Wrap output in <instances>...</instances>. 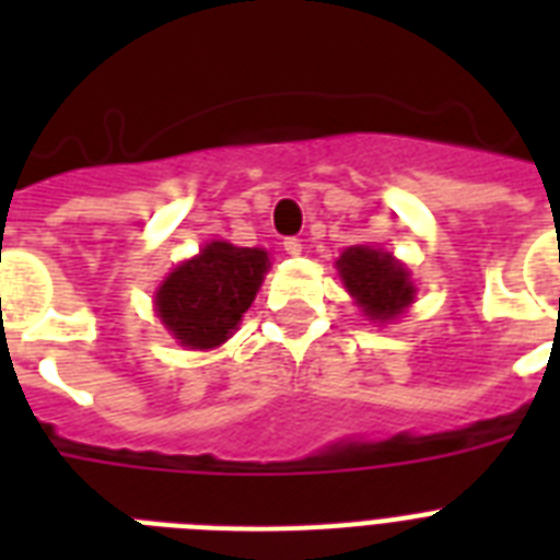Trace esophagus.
<instances>
[{
    "label": "esophagus",
    "mask_w": 560,
    "mask_h": 560,
    "mask_svg": "<svg viewBox=\"0 0 560 560\" xmlns=\"http://www.w3.org/2000/svg\"><path fill=\"white\" fill-rule=\"evenodd\" d=\"M305 244L299 241V237H284V253L288 255H302Z\"/></svg>",
    "instance_id": "obj_1"
}]
</instances>
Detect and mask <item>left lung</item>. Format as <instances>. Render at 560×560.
<instances>
[{
	"label": "left lung",
	"instance_id": "1",
	"mask_svg": "<svg viewBox=\"0 0 560 560\" xmlns=\"http://www.w3.org/2000/svg\"><path fill=\"white\" fill-rule=\"evenodd\" d=\"M337 272L363 314L374 323H389L416 299V284L409 281L407 267L372 246H349L337 258Z\"/></svg>",
	"mask_w": 560,
	"mask_h": 560
}]
</instances>
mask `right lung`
Instances as JSON below:
<instances>
[{
    "label": "right lung",
    "mask_w": 560,
    "mask_h": 560,
    "mask_svg": "<svg viewBox=\"0 0 560 560\" xmlns=\"http://www.w3.org/2000/svg\"><path fill=\"white\" fill-rule=\"evenodd\" d=\"M270 258L258 246L211 241L156 290V314L186 349H218L235 334Z\"/></svg>",
    "instance_id": "add662e5"
}]
</instances>
